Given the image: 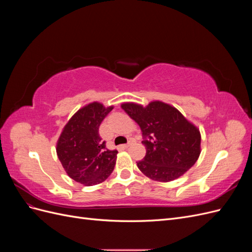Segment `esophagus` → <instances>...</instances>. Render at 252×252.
<instances>
[{
  "instance_id": "34e87169",
  "label": "esophagus",
  "mask_w": 252,
  "mask_h": 252,
  "mask_svg": "<svg viewBox=\"0 0 252 252\" xmlns=\"http://www.w3.org/2000/svg\"><path fill=\"white\" fill-rule=\"evenodd\" d=\"M131 143H132V141H129L127 144H124V145H123V147H124V148L129 147V146H130V145H131Z\"/></svg>"
}]
</instances>
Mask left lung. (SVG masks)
Returning a JSON list of instances; mask_svg holds the SVG:
<instances>
[{
  "instance_id": "obj_1",
  "label": "left lung",
  "mask_w": 252,
  "mask_h": 252,
  "mask_svg": "<svg viewBox=\"0 0 252 252\" xmlns=\"http://www.w3.org/2000/svg\"><path fill=\"white\" fill-rule=\"evenodd\" d=\"M121 107L143 132L146 156L136 165L146 177L170 182L195 164L201 154L200 130L177 108L161 101H152L145 107L127 102Z\"/></svg>"
}]
</instances>
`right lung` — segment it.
<instances>
[{
    "mask_svg": "<svg viewBox=\"0 0 252 252\" xmlns=\"http://www.w3.org/2000/svg\"><path fill=\"white\" fill-rule=\"evenodd\" d=\"M113 106L93 102L75 112L61 132L57 155L68 177L85 186L104 182L114 169L118 150L106 148L98 128Z\"/></svg>",
    "mask_w": 252,
    "mask_h": 252,
    "instance_id": "right-lung-1",
    "label": "right lung"
}]
</instances>
